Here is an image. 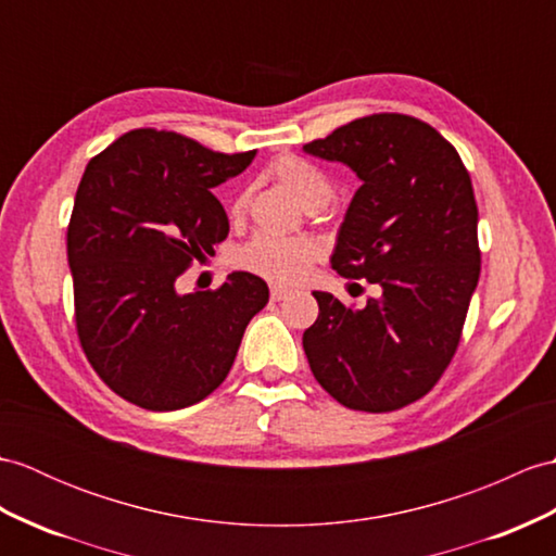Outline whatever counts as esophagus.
I'll list each match as a JSON object with an SVG mask.
<instances>
[{"instance_id": "34e87169", "label": "esophagus", "mask_w": 556, "mask_h": 556, "mask_svg": "<svg viewBox=\"0 0 556 556\" xmlns=\"http://www.w3.org/2000/svg\"><path fill=\"white\" fill-rule=\"evenodd\" d=\"M289 293H291V291L283 289V287H273V289H269V295H273V301H283Z\"/></svg>"}]
</instances>
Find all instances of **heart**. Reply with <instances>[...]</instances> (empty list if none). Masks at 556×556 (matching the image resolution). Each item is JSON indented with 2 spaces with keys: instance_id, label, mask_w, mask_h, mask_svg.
<instances>
[{
  "instance_id": "heart-1",
  "label": "heart",
  "mask_w": 556,
  "mask_h": 556,
  "mask_svg": "<svg viewBox=\"0 0 556 556\" xmlns=\"http://www.w3.org/2000/svg\"><path fill=\"white\" fill-rule=\"evenodd\" d=\"M267 177L287 189L307 211H317L321 205H327L333 193V185L327 173H321L317 165L299 156L277 159L267 167ZM243 213H247V197H239L235 201V208H231V215L239 219ZM319 255V243L309 239H279L257 235L249 243H243L235 261L237 267L247 269V273L255 277L279 283V287H293V283L303 281L309 275Z\"/></svg>"
}]
</instances>
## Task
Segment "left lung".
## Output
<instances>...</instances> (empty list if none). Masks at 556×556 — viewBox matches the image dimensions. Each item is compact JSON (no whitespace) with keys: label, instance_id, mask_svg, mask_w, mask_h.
<instances>
[{"label":"left lung","instance_id":"left-lung-1","mask_svg":"<svg viewBox=\"0 0 556 556\" xmlns=\"http://www.w3.org/2000/svg\"><path fill=\"white\" fill-rule=\"evenodd\" d=\"M359 177L333 247L341 277L381 289L365 307L315 291L309 369L331 397L391 412L429 393L453 359L481 275L479 208L455 147L412 115L357 118L303 147Z\"/></svg>","mask_w":556,"mask_h":556}]
</instances>
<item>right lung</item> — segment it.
Returning <instances> with one entry per match:
<instances>
[{
	"label": "right lung",
	"instance_id": "1",
	"mask_svg": "<svg viewBox=\"0 0 556 556\" xmlns=\"http://www.w3.org/2000/svg\"><path fill=\"white\" fill-rule=\"evenodd\" d=\"M253 159L132 130L87 163L68 225L75 325L89 365L127 403L170 412L211 395L267 305V283L251 273L215 291L175 287L229 235L211 189Z\"/></svg>",
	"mask_w": 556,
	"mask_h": 556
}]
</instances>
